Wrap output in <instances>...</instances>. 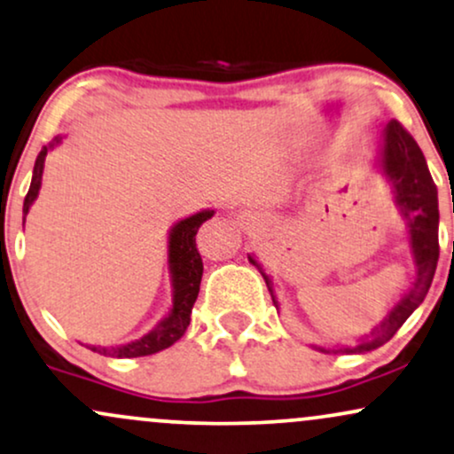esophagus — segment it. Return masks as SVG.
I'll return each instance as SVG.
<instances>
[{"mask_svg":"<svg viewBox=\"0 0 454 454\" xmlns=\"http://www.w3.org/2000/svg\"><path fill=\"white\" fill-rule=\"evenodd\" d=\"M236 223L242 229H250V225H253V223H254V216L248 215V212H239L238 218H236Z\"/></svg>","mask_w":454,"mask_h":454,"instance_id":"1","label":"esophagus"}]
</instances>
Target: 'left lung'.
Returning <instances> with one entry per match:
<instances>
[{
  "label": "left lung",
  "instance_id": "left-lung-1",
  "mask_svg": "<svg viewBox=\"0 0 454 454\" xmlns=\"http://www.w3.org/2000/svg\"><path fill=\"white\" fill-rule=\"evenodd\" d=\"M372 168L391 184L393 204H395L402 221L406 223V244L414 265V274L410 278V286L402 295V300L385 314V318L372 329L370 335L359 338V342L355 346L312 344V348L321 350V353L364 355L387 344L395 335L397 329L406 323L410 314L423 303L431 286V280H434L435 265H438V189H435L434 178L429 174L423 151H420L414 137L397 121H391L388 125L382 127L380 144H378V153L374 161H372ZM248 261L263 276L271 301H274L276 310H280L274 278L263 270V263L254 257V253L248 254Z\"/></svg>",
  "mask_w": 454,
  "mask_h": 454
}]
</instances>
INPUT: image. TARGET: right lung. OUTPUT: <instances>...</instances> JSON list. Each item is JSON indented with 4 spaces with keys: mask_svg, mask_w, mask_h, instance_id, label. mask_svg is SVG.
I'll use <instances>...</instances> for the list:
<instances>
[{
    "mask_svg": "<svg viewBox=\"0 0 454 454\" xmlns=\"http://www.w3.org/2000/svg\"><path fill=\"white\" fill-rule=\"evenodd\" d=\"M66 136H55L52 142H48L46 146H42V151L37 153L35 165H34V176H31L29 191H27L25 204H23V227L25 218L29 215L31 206L37 200L42 189V174H44V161L46 154L57 148L63 142ZM215 216V210L207 207V210H200L195 215L180 218L176 221L168 231V270H169V282H172V306L165 317L159 321L146 335H142L140 340H133V342L125 344H114V346H93L87 344V348L93 353H99L104 356H114V359H133V356H148L159 353V350L169 348L174 342H178L183 338L186 327L191 323V310H193V303L197 300V293H200V282L201 274H204V263H201L200 253L195 247V236L197 229L201 227V223H206L207 218Z\"/></svg>",
    "mask_w": 454,
    "mask_h": 454,
    "instance_id": "1",
    "label": "right lung"
}]
</instances>
